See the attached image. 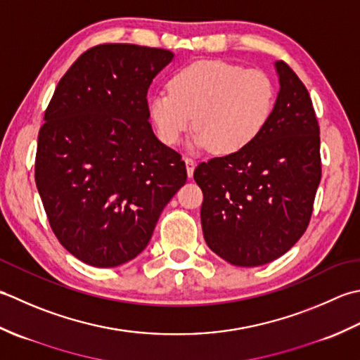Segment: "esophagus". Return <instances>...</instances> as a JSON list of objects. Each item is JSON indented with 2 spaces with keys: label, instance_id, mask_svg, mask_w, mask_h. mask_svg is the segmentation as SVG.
Returning a JSON list of instances; mask_svg holds the SVG:
<instances>
[{
  "label": "esophagus",
  "instance_id": "obj_1",
  "mask_svg": "<svg viewBox=\"0 0 360 360\" xmlns=\"http://www.w3.org/2000/svg\"><path fill=\"white\" fill-rule=\"evenodd\" d=\"M185 163H186V172L188 177H193V172L195 169V160L191 157H185Z\"/></svg>",
  "mask_w": 360,
  "mask_h": 360
}]
</instances>
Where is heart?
<instances>
[{"label":"heart","instance_id":"1","mask_svg":"<svg viewBox=\"0 0 360 360\" xmlns=\"http://www.w3.org/2000/svg\"><path fill=\"white\" fill-rule=\"evenodd\" d=\"M275 105L276 85L266 71L202 60L175 72L169 90L153 94L149 115L167 146L177 144L194 124L193 148L236 153L262 134Z\"/></svg>","mask_w":360,"mask_h":360}]
</instances>
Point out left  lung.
Listing matches in <instances>:
<instances>
[{"label": "left lung", "instance_id": "obj_1", "mask_svg": "<svg viewBox=\"0 0 360 360\" xmlns=\"http://www.w3.org/2000/svg\"><path fill=\"white\" fill-rule=\"evenodd\" d=\"M275 67L280 93L267 127L245 149L194 171L205 240L233 266H262L290 250L309 225L321 179L309 93L288 63Z\"/></svg>", "mask_w": 360, "mask_h": 360}]
</instances>
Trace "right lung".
<instances>
[{"label":"right lung","mask_w":360,"mask_h":360,"mask_svg":"<svg viewBox=\"0 0 360 360\" xmlns=\"http://www.w3.org/2000/svg\"><path fill=\"white\" fill-rule=\"evenodd\" d=\"M167 49L105 43L57 84L39 131L35 183L58 242L85 264L116 267L148 247L186 183L181 155L153 135L148 90Z\"/></svg>","instance_id":"1"}]
</instances>
